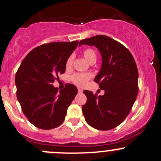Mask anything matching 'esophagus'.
I'll return each instance as SVG.
<instances>
[{
    "instance_id": "34e87169",
    "label": "esophagus",
    "mask_w": 161,
    "mask_h": 161,
    "mask_svg": "<svg viewBox=\"0 0 161 161\" xmlns=\"http://www.w3.org/2000/svg\"><path fill=\"white\" fill-rule=\"evenodd\" d=\"M78 92H79V93H82L83 90L82 89V88H78Z\"/></svg>"
}]
</instances>
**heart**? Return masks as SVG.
<instances>
[{
	"label": "heart",
	"instance_id": "heart-1",
	"mask_svg": "<svg viewBox=\"0 0 161 161\" xmlns=\"http://www.w3.org/2000/svg\"><path fill=\"white\" fill-rule=\"evenodd\" d=\"M83 56L86 59L89 63H95L96 61V59H97V53H96L95 51L92 48H87L85 49L82 52ZM73 60H74V56L73 54L69 55L68 57V58L66 59V69H69L71 68L72 65H73ZM92 77V75L91 73H77L73 74L71 76V81L76 86H85L88 82V81Z\"/></svg>",
	"mask_w": 161,
	"mask_h": 161
}]
</instances>
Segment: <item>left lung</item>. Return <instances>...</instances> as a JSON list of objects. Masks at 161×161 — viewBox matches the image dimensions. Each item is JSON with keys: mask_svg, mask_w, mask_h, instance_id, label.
Wrapping results in <instances>:
<instances>
[{"mask_svg": "<svg viewBox=\"0 0 161 161\" xmlns=\"http://www.w3.org/2000/svg\"><path fill=\"white\" fill-rule=\"evenodd\" d=\"M95 46L102 57V65L95 82L104 90L97 96L85 90L87 97L82 113L88 124L99 130L119 125L132 110L138 92V73L132 53L110 37L96 36L83 39L79 45Z\"/></svg>", "mask_w": 161, "mask_h": 161, "instance_id": "8db88e82", "label": "left lung"}]
</instances>
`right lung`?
I'll return each instance as SVG.
<instances>
[{"mask_svg":"<svg viewBox=\"0 0 161 161\" xmlns=\"http://www.w3.org/2000/svg\"><path fill=\"white\" fill-rule=\"evenodd\" d=\"M78 43L58 42L38 46L28 53L16 72V97L23 114L38 128L51 129L62 124L77 95L74 85L67 83L58 92L52 83L64 73L66 59Z\"/></svg>","mask_w":161,"mask_h":161,"instance_id":"obj_1","label":"right lung"}]
</instances>
